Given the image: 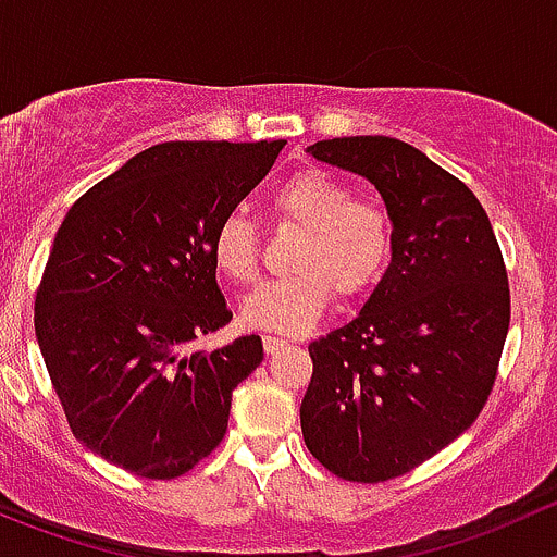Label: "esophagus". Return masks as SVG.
I'll return each instance as SVG.
<instances>
[{"label": "esophagus", "instance_id": "esophagus-1", "mask_svg": "<svg viewBox=\"0 0 557 557\" xmlns=\"http://www.w3.org/2000/svg\"><path fill=\"white\" fill-rule=\"evenodd\" d=\"M262 347H264V352L268 355H273V352H278V349H284L287 347V342H284V338H278V336H262Z\"/></svg>", "mask_w": 557, "mask_h": 557}]
</instances>
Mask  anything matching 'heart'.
<instances>
[{
	"label": "heart",
	"mask_w": 557,
	"mask_h": 557,
	"mask_svg": "<svg viewBox=\"0 0 557 557\" xmlns=\"http://www.w3.org/2000/svg\"><path fill=\"white\" fill-rule=\"evenodd\" d=\"M282 224L304 230L293 253L298 273L253 289L240 306L251 327L304 333L336 298L367 295L383 278L394 253V221L383 205L358 199L352 185L325 169H300L270 194ZM210 253L221 275L248 284L259 273V232L243 210L215 224Z\"/></svg>",
	"instance_id": "1"
}]
</instances>
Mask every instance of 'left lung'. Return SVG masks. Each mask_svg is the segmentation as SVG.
<instances>
[{"label":"left lung","mask_w":557,"mask_h":557,"mask_svg":"<svg viewBox=\"0 0 557 557\" xmlns=\"http://www.w3.org/2000/svg\"><path fill=\"white\" fill-rule=\"evenodd\" d=\"M367 177L394 221V253L361 314L309 344L300 405L309 451L333 475L377 484L410 473L484 410L511 320L490 219L473 190L391 136L309 147Z\"/></svg>","instance_id":"left-lung-1"}]
</instances>
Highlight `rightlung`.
<instances>
[{"mask_svg":"<svg viewBox=\"0 0 557 557\" xmlns=\"http://www.w3.org/2000/svg\"><path fill=\"white\" fill-rule=\"evenodd\" d=\"M287 141H163L67 210L35 295V336L71 432L141 479H177L226 434L262 338L190 349L232 320L210 237Z\"/></svg>","mask_w":557,"mask_h":557,"instance_id":"obj_1","label":"right lung"}]
</instances>
